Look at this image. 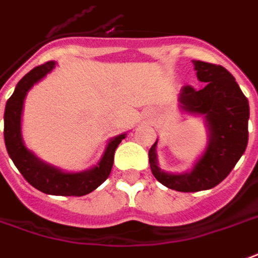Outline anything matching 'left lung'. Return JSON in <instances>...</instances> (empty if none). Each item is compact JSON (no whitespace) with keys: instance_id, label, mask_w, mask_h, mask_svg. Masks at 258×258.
<instances>
[{"instance_id":"left-lung-1","label":"left lung","mask_w":258,"mask_h":258,"mask_svg":"<svg viewBox=\"0 0 258 258\" xmlns=\"http://www.w3.org/2000/svg\"><path fill=\"white\" fill-rule=\"evenodd\" d=\"M202 89L184 86L178 93V108L185 114L204 116L208 144L194 166L184 173L159 168L157 142L148 151L152 174L158 181L180 192L210 189L220 184L243 155L249 140V101L228 70L192 60Z\"/></svg>"}]
</instances>
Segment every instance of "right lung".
I'll list each match as a JSON object with an SVG mask.
<instances>
[{
	"instance_id": "1",
	"label": "right lung",
	"mask_w": 258,
	"mask_h": 258,
	"mask_svg": "<svg viewBox=\"0 0 258 258\" xmlns=\"http://www.w3.org/2000/svg\"><path fill=\"white\" fill-rule=\"evenodd\" d=\"M56 67V61H48L33 69L19 81L13 95L7 101L4 114V139L9 157L34 188L41 192L60 197H82L95 191L110 176L114 154L126 132L111 137L99 162L82 172H66L38 158L26 147L22 135V115L24 99L35 84L45 78Z\"/></svg>"
}]
</instances>
